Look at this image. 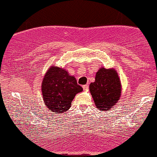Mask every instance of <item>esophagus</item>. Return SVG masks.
I'll return each mask as SVG.
<instances>
[{"instance_id":"esophagus-1","label":"esophagus","mask_w":157,"mask_h":157,"mask_svg":"<svg viewBox=\"0 0 157 157\" xmlns=\"http://www.w3.org/2000/svg\"><path fill=\"white\" fill-rule=\"evenodd\" d=\"M82 88H83V90H88V88H89V85H84L82 86Z\"/></svg>"}]
</instances>
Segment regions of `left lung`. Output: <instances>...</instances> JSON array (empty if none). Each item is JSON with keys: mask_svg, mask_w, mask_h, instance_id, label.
I'll return each mask as SVG.
<instances>
[{"mask_svg": "<svg viewBox=\"0 0 157 157\" xmlns=\"http://www.w3.org/2000/svg\"><path fill=\"white\" fill-rule=\"evenodd\" d=\"M90 91L97 108L101 111L110 109L118 101L121 95V83L114 69L101 68L97 72L95 82L90 85Z\"/></svg>", "mask_w": 157, "mask_h": 157, "instance_id": "obj_1", "label": "left lung"}]
</instances>
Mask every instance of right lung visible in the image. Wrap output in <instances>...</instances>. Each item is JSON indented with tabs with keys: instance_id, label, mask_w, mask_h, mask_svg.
I'll return each instance as SVG.
<instances>
[{
	"instance_id": "right-lung-1",
	"label": "right lung",
	"mask_w": 157,
	"mask_h": 157,
	"mask_svg": "<svg viewBox=\"0 0 157 157\" xmlns=\"http://www.w3.org/2000/svg\"><path fill=\"white\" fill-rule=\"evenodd\" d=\"M43 101L51 112L62 114L69 109L77 93L82 91L75 77L64 69L51 67L42 82Z\"/></svg>"
}]
</instances>
